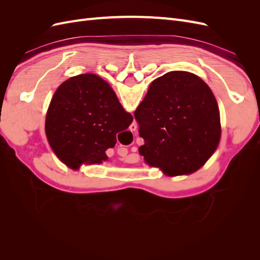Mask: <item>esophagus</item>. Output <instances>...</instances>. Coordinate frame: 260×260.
Returning a JSON list of instances; mask_svg holds the SVG:
<instances>
[{
  "mask_svg": "<svg viewBox=\"0 0 260 260\" xmlns=\"http://www.w3.org/2000/svg\"><path fill=\"white\" fill-rule=\"evenodd\" d=\"M130 130L131 131H136L137 130V123L133 122L131 125H130Z\"/></svg>",
  "mask_w": 260,
  "mask_h": 260,
  "instance_id": "esophagus-1",
  "label": "esophagus"
}]
</instances>
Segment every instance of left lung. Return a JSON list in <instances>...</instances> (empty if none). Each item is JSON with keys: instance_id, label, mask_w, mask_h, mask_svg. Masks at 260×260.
Segmentation results:
<instances>
[{"instance_id": "left-lung-1", "label": "left lung", "mask_w": 260, "mask_h": 260, "mask_svg": "<svg viewBox=\"0 0 260 260\" xmlns=\"http://www.w3.org/2000/svg\"><path fill=\"white\" fill-rule=\"evenodd\" d=\"M139 153L165 175H190L214 154L221 136L217 101L200 77L170 72L155 79L135 112Z\"/></svg>"}]
</instances>
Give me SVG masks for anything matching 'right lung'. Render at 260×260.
I'll return each mask as SVG.
<instances>
[{"label": "right lung", "instance_id": "right-lung-1", "mask_svg": "<svg viewBox=\"0 0 260 260\" xmlns=\"http://www.w3.org/2000/svg\"><path fill=\"white\" fill-rule=\"evenodd\" d=\"M133 120L105 80L93 74L72 77L54 93L45 119L49 143L72 169L107 160L117 133Z\"/></svg>", "mask_w": 260, "mask_h": 260}]
</instances>
